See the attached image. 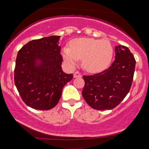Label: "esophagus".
Returning <instances> with one entry per match:
<instances>
[{
  "instance_id": "esophagus-1",
  "label": "esophagus",
  "mask_w": 149,
  "mask_h": 149,
  "mask_svg": "<svg viewBox=\"0 0 149 149\" xmlns=\"http://www.w3.org/2000/svg\"><path fill=\"white\" fill-rule=\"evenodd\" d=\"M82 75L80 74L79 72H76L74 74V77L77 78V77H81Z\"/></svg>"
}]
</instances>
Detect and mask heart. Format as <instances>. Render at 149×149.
Here are the masks:
<instances>
[{
  "label": "heart",
  "instance_id": "heart-1",
  "mask_svg": "<svg viewBox=\"0 0 149 149\" xmlns=\"http://www.w3.org/2000/svg\"><path fill=\"white\" fill-rule=\"evenodd\" d=\"M62 52L64 59L71 66H75L82 59L83 67L86 71L97 73L109 66L114 49L107 40L78 38L70 42V48H63Z\"/></svg>",
  "mask_w": 149,
  "mask_h": 149
}]
</instances>
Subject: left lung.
Returning a JSON list of instances; mask_svg holds the SVG:
<instances>
[{"mask_svg":"<svg viewBox=\"0 0 149 149\" xmlns=\"http://www.w3.org/2000/svg\"><path fill=\"white\" fill-rule=\"evenodd\" d=\"M115 60L108 69L91 75H84L82 95L91 107L111 110L120 104L129 93L134 75L135 58L127 47H115Z\"/></svg>","mask_w":149,"mask_h":149,"instance_id":"left-lung-1","label":"left lung"}]
</instances>
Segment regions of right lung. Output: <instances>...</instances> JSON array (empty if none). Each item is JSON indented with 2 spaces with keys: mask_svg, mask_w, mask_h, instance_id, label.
I'll return each mask as SVG.
<instances>
[{
  "mask_svg": "<svg viewBox=\"0 0 149 149\" xmlns=\"http://www.w3.org/2000/svg\"><path fill=\"white\" fill-rule=\"evenodd\" d=\"M60 36L32 40L17 52L14 83L24 102L40 110L52 109L61 97L73 74L62 71L58 46Z\"/></svg>",
  "mask_w": 149,
  "mask_h": 149,
  "instance_id": "1",
  "label": "right lung"
}]
</instances>
